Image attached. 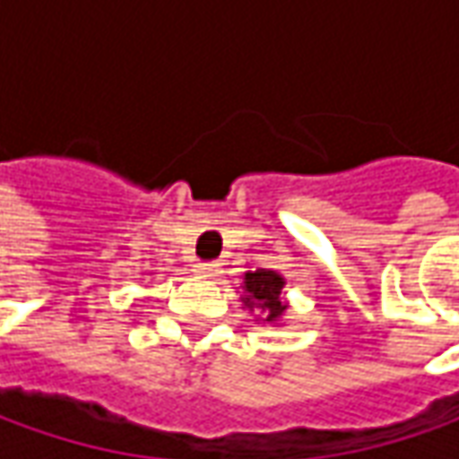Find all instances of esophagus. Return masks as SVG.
<instances>
[{
	"instance_id": "obj_1",
	"label": "esophagus",
	"mask_w": 459,
	"mask_h": 459,
	"mask_svg": "<svg viewBox=\"0 0 459 459\" xmlns=\"http://www.w3.org/2000/svg\"><path fill=\"white\" fill-rule=\"evenodd\" d=\"M194 273L202 275V278H214V275L221 273V268H220V263L206 260V263H196V265H194Z\"/></svg>"
}]
</instances>
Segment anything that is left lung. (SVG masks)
<instances>
[{
  "label": "left lung",
  "instance_id": "1",
  "mask_svg": "<svg viewBox=\"0 0 459 459\" xmlns=\"http://www.w3.org/2000/svg\"><path fill=\"white\" fill-rule=\"evenodd\" d=\"M281 289H283V278L260 268L255 273H245V296L242 304L247 311H255L257 316H263V322H275L286 307L281 301Z\"/></svg>",
  "mask_w": 459,
  "mask_h": 459
}]
</instances>
